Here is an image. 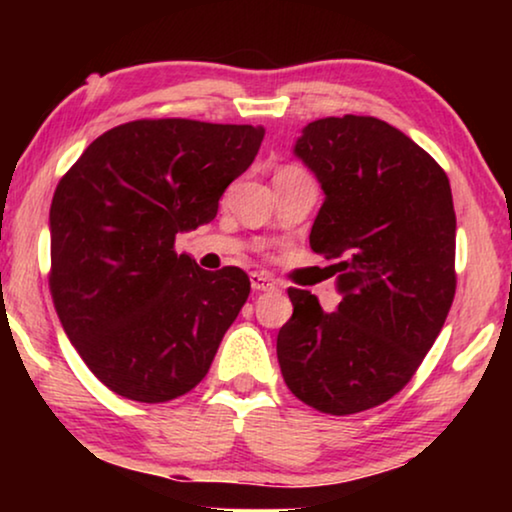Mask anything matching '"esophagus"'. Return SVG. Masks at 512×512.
I'll list each match as a JSON object with an SVG mask.
<instances>
[{
    "instance_id": "obj_1",
    "label": "esophagus",
    "mask_w": 512,
    "mask_h": 512,
    "mask_svg": "<svg viewBox=\"0 0 512 512\" xmlns=\"http://www.w3.org/2000/svg\"><path fill=\"white\" fill-rule=\"evenodd\" d=\"M249 282L254 291H275V282L268 275H263V272H251Z\"/></svg>"
}]
</instances>
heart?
Instances as JSON below:
<instances>
[{
    "instance_id": "obj_1",
    "label": "heart",
    "mask_w": 512,
    "mask_h": 512,
    "mask_svg": "<svg viewBox=\"0 0 512 512\" xmlns=\"http://www.w3.org/2000/svg\"><path fill=\"white\" fill-rule=\"evenodd\" d=\"M293 170H298V167H282V170H279V172H293Z\"/></svg>"
}]
</instances>
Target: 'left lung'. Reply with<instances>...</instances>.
<instances>
[{
  "label": "left lung",
  "mask_w": 512,
  "mask_h": 512,
  "mask_svg": "<svg viewBox=\"0 0 512 512\" xmlns=\"http://www.w3.org/2000/svg\"><path fill=\"white\" fill-rule=\"evenodd\" d=\"M324 191L310 233L338 258V310L289 289L277 335L286 387L328 415H354L398 394L424 361L447 312L457 216L450 179L394 125L373 116L321 118L293 144Z\"/></svg>",
  "instance_id": "obj_1"
}]
</instances>
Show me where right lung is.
<instances>
[{
  "instance_id": "1",
  "label": "right lung",
  "mask_w": 512,
  "mask_h": 512,
  "mask_svg": "<svg viewBox=\"0 0 512 512\" xmlns=\"http://www.w3.org/2000/svg\"><path fill=\"white\" fill-rule=\"evenodd\" d=\"M265 130L160 118L95 139L51 202V293L97 380L139 403L191 391L247 303L240 268L202 270L174 237L209 223Z\"/></svg>"
}]
</instances>
